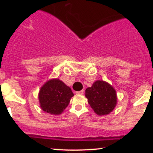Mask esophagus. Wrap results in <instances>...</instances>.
I'll list each match as a JSON object with an SVG mask.
<instances>
[{"instance_id": "1", "label": "esophagus", "mask_w": 153, "mask_h": 153, "mask_svg": "<svg viewBox=\"0 0 153 153\" xmlns=\"http://www.w3.org/2000/svg\"><path fill=\"white\" fill-rule=\"evenodd\" d=\"M83 93H84V91L82 90V91H77L76 94H79V95H82V94H83Z\"/></svg>"}]
</instances>
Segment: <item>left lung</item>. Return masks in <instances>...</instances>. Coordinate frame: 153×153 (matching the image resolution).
Returning <instances> with one entry per match:
<instances>
[{
    "mask_svg": "<svg viewBox=\"0 0 153 153\" xmlns=\"http://www.w3.org/2000/svg\"><path fill=\"white\" fill-rule=\"evenodd\" d=\"M85 97L95 113L100 116L108 114L117 104L116 91L103 80H97L86 88Z\"/></svg>",
    "mask_w": 153,
    "mask_h": 153,
    "instance_id": "left-lung-1",
    "label": "left lung"
}]
</instances>
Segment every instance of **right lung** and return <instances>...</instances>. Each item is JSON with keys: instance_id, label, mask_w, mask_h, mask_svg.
Segmentation results:
<instances>
[{"instance_id": "right-lung-1", "label": "right lung", "mask_w": 153, "mask_h": 153, "mask_svg": "<svg viewBox=\"0 0 153 153\" xmlns=\"http://www.w3.org/2000/svg\"><path fill=\"white\" fill-rule=\"evenodd\" d=\"M74 96L71 88L59 79H52L41 88L39 94L40 107L44 111L58 115L69 104Z\"/></svg>"}]
</instances>
